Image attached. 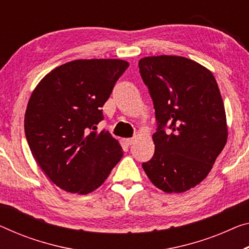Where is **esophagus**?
Here are the masks:
<instances>
[{
  "label": "esophagus",
  "instance_id": "esophagus-1",
  "mask_svg": "<svg viewBox=\"0 0 249 249\" xmlns=\"http://www.w3.org/2000/svg\"><path fill=\"white\" fill-rule=\"evenodd\" d=\"M133 141H135V138H127V139H124V142L127 146H131Z\"/></svg>",
  "mask_w": 249,
  "mask_h": 249
}]
</instances>
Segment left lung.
I'll return each instance as SVG.
<instances>
[{
    "label": "left lung",
    "instance_id": "left-lung-1",
    "mask_svg": "<svg viewBox=\"0 0 249 249\" xmlns=\"http://www.w3.org/2000/svg\"><path fill=\"white\" fill-rule=\"evenodd\" d=\"M139 71L157 120L155 154L142 168L157 188L183 193L207 177L227 142L219 88L208 69L183 56H147Z\"/></svg>",
    "mask_w": 249,
    "mask_h": 249
}]
</instances>
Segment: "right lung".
<instances>
[{
    "mask_svg": "<svg viewBox=\"0 0 249 249\" xmlns=\"http://www.w3.org/2000/svg\"><path fill=\"white\" fill-rule=\"evenodd\" d=\"M129 63L117 59L74 60L44 76L30 98L25 137L50 180L72 194L100 187L124 151L109 131H97L101 108Z\"/></svg>",
    "mask_w": 249,
    "mask_h": 249,
    "instance_id": "right-lung-1",
    "label": "right lung"
}]
</instances>
